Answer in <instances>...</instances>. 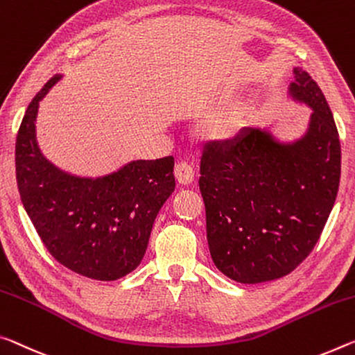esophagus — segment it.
Here are the masks:
<instances>
[{
  "mask_svg": "<svg viewBox=\"0 0 355 355\" xmlns=\"http://www.w3.org/2000/svg\"><path fill=\"white\" fill-rule=\"evenodd\" d=\"M175 177L178 180V183L191 184L194 180V168L191 167L188 162H180L175 167Z\"/></svg>",
  "mask_w": 355,
  "mask_h": 355,
  "instance_id": "obj_1",
  "label": "esophagus"
}]
</instances>
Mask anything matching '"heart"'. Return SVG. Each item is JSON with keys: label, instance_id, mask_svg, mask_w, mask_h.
Returning a JSON list of instances; mask_svg holds the SVG:
<instances>
[{"label": "heart", "instance_id": "b5f03b06", "mask_svg": "<svg viewBox=\"0 0 355 355\" xmlns=\"http://www.w3.org/2000/svg\"><path fill=\"white\" fill-rule=\"evenodd\" d=\"M240 125L235 120H223L216 121L208 126V136L211 139L218 140V142H232V140L239 136Z\"/></svg>", "mask_w": 355, "mask_h": 355}]
</instances>
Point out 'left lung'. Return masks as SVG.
I'll return each instance as SVG.
<instances>
[{
  "instance_id": "obj_1",
  "label": "left lung",
  "mask_w": 355,
  "mask_h": 355,
  "mask_svg": "<svg viewBox=\"0 0 355 355\" xmlns=\"http://www.w3.org/2000/svg\"><path fill=\"white\" fill-rule=\"evenodd\" d=\"M291 94L313 109L308 132L279 144L267 128L232 142H210L200 157L199 188L215 266L245 284L278 279L305 261L334 208L341 145L324 93L295 67Z\"/></svg>"
}]
</instances>
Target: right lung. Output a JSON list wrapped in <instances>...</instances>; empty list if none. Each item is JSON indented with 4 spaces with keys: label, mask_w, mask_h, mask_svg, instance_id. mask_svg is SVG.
<instances>
[{
    "label": "right lung",
    "mask_w": 355,
    "mask_h": 355,
    "mask_svg": "<svg viewBox=\"0 0 355 355\" xmlns=\"http://www.w3.org/2000/svg\"><path fill=\"white\" fill-rule=\"evenodd\" d=\"M28 105L15 142L19 193L33 226L61 266L82 277L114 281L131 273L147 251L151 227L175 189L173 157L132 161L103 178H78L44 159L35 137L39 101Z\"/></svg>",
    "instance_id": "add662e5"
}]
</instances>
